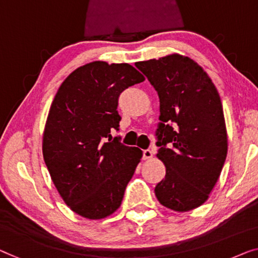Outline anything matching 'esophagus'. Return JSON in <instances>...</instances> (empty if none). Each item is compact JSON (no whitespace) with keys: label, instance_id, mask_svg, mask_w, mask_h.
I'll use <instances>...</instances> for the list:
<instances>
[{"label":"esophagus","instance_id":"esophagus-1","mask_svg":"<svg viewBox=\"0 0 258 258\" xmlns=\"http://www.w3.org/2000/svg\"><path fill=\"white\" fill-rule=\"evenodd\" d=\"M142 154H144V160H149L153 157V152L151 151V149H145Z\"/></svg>","mask_w":258,"mask_h":258}]
</instances>
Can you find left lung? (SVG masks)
<instances>
[{"mask_svg":"<svg viewBox=\"0 0 258 258\" xmlns=\"http://www.w3.org/2000/svg\"><path fill=\"white\" fill-rule=\"evenodd\" d=\"M136 66L160 98L156 156L166 166V177L155 186L157 201L176 212L197 209L209 198L227 156L219 92L187 56L170 54Z\"/></svg>","mask_w":258,"mask_h":258,"instance_id":"obj_1","label":"left lung"}]
</instances>
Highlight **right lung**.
Masks as SVG:
<instances>
[{
    "instance_id": "add662e5",
    "label": "right lung",
    "mask_w": 258,
    "mask_h": 258,
    "mask_svg": "<svg viewBox=\"0 0 258 258\" xmlns=\"http://www.w3.org/2000/svg\"><path fill=\"white\" fill-rule=\"evenodd\" d=\"M142 81L128 63L94 61L71 73L53 99L44 161L61 198L81 217L104 219L120 206L142 151L111 133L119 130V95Z\"/></svg>"
}]
</instances>
